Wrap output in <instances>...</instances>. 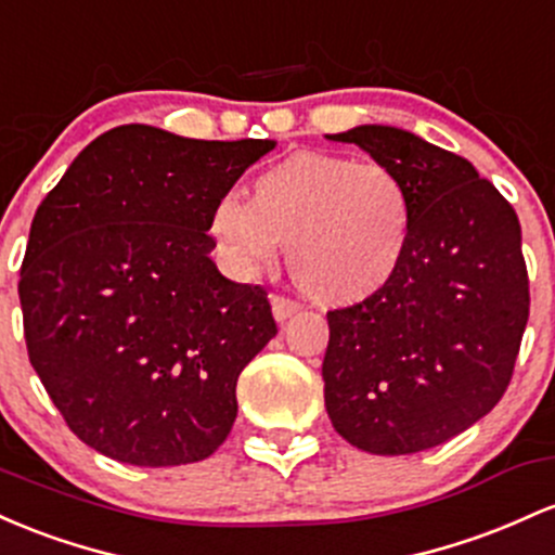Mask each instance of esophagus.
<instances>
[{"instance_id":"esophagus-1","label":"esophagus","mask_w":555,"mask_h":555,"mask_svg":"<svg viewBox=\"0 0 555 555\" xmlns=\"http://www.w3.org/2000/svg\"><path fill=\"white\" fill-rule=\"evenodd\" d=\"M298 309H301V307H298L296 301H291V298H285V296H272V314H275L278 322L291 320V317H294Z\"/></svg>"}]
</instances>
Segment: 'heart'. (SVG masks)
Listing matches in <instances>:
<instances>
[{
  "label": "heart",
  "mask_w": 555,
  "mask_h": 555,
  "mask_svg": "<svg viewBox=\"0 0 555 555\" xmlns=\"http://www.w3.org/2000/svg\"><path fill=\"white\" fill-rule=\"evenodd\" d=\"M207 228L238 278L272 267L285 244L298 288L348 307L393 280L412 244L414 202L403 178L379 162L301 152L264 167L248 202L220 198Z\"/></svg>",
  "instance_id": "b5f03b06"
}]
</instances>
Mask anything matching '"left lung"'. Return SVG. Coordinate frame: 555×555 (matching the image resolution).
Segmentation results:
<instances>
[{"label":"left lung","instance_id":"8db88e82","mask_svg":"<svg viewBox=\"0 0 555 555\" xmlns=\"http://www.w3.org/2000/svg\"><path fill=\"white\" fill-rule=\"evenodd\" d=\"M357 143L414 202L412 244L375 296L327 311L325 409L377 456L435 448L482 420L512 383L529 317L516 211L459 154L409 130L359 126Z\"/></svg>","mask_w":555,"mask_h":555}]
</instances>
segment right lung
I'll use <instances>...</instances> for the list:
<instances>
[{
  "mask_svg": "<svg viewBox=\"0 0 555 555\" xmlns=\"http://www.w3.org/2000/svg\"><path fill=\"white\" fill-rule=\"evenodd\" d=\"M272 149L112 128L36 209L17 285L28 359L93 451L178 466L228 438L238 375L278 325L261 285L220 275L207 220Z\"/></svg>",
  "mask_w": 555,
  "mask_h": 555,
  "instance_id": "right-lung-1",
  "label": "right lung"
}]
</instances>
